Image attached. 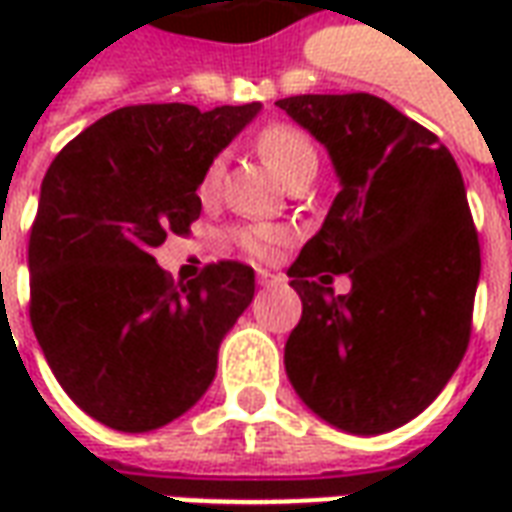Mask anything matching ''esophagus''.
Returning <instances> with one entry per match:
<instances>
[{"instance_id":"obj_1","label":"esophagus","mask_w":512,"mask_h":512,"mask_svg":"<svg viewBox=\"0 0 512 512\" xmlns=\"http://www.w3.org/2000/svg\"><path fill=\"white\" fill-rule=\"evenodd\" d=\"M277 279V274H271L268 268H257V285H274Z\"/></svg>"}]
</instances>
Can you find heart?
I'll return each mask as SVG.
<instances>
[{
  "mask_svg": "<svg viewBox=\"0 0 512 512\" xmlns=\"http://www.w3.org/2000/svg\"><path fill=\"white\" fill-rule=\"evenodd\" d=\"M257 153L263 156L268 167L277 172L279 178L290 183L293 178H299L301 172L318 167V153L307 136L301 134L299 128L285 126V123H274V126L263 128L255 139ZM219 180H222V158L216 156L208 161V167L202 169L200 178V197H213L219 189ZM238 244L244 246L249 255L255 257H271L274 246L282 241V233L266 224H257V227H244V230H235Z\"/></svg>",
  "mask_w": 512,
  "mask_h": 512,
  "instance_id": "b5f03b06",
  "label": "heart"
}]
</instances>
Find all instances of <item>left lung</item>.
Wrapping results in <instances>:
<instances>
[{"instance_id":"left-lung-1","label":"left lung","mask_w":512,"mask_h":512,"mask_svg":"<svg viewBox=\"0 0 512 512\" xmlns=\"http://www.w3.org/2000/svg\"><path fill=\"white\" fill-rule=\"evenodd\" d=\"M332 158L340 194L288 268L301 321L285 345L296 395L334 428L376 436L422 414L472 334L480 244L439 136L370 93L277 101ZM334 273L352 290L334 297Z\"/></svg>"}]
</instances>
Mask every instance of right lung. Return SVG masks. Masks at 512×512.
Wrapping results in <instances>:
<instances>
[{
	"mask_svg": "<svg viewBox=\"0 0 512 512\" xmlns=\"http://www.w3.org/2000/svg\"><path fill=\"white\" fill-rule=\"evenodd\" d=\"M260 104L123 106L51 161L29 233V318L76 406L147 433L211 386L224 334L255 296L235 260L172 282L153 249L200 219L202 169Z\"/></svg>",
	"mask_w": 512,
	"mask_h": 512,
	"instance_id": "1",
	"label": "right lung"
}]
</instances>
